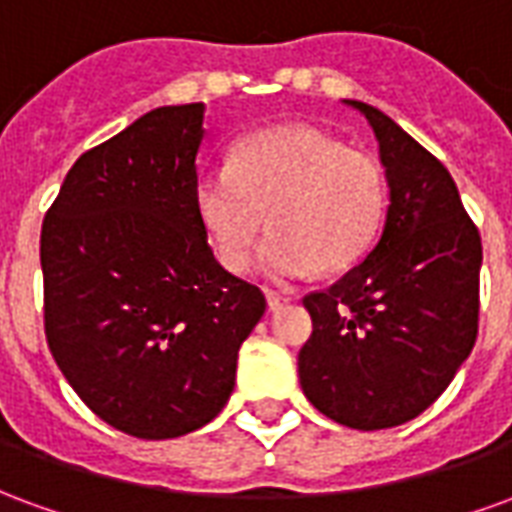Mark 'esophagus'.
Masks as SVG:
<instances>
[{
  "label": "esophagus",
  "instance_id": "esophagus-1",
  "mask_svg": "<svg viewBox=\"0 0 512 512\" xmlns=\"http://www.w3.org/2000/svg\"><path fill=\"white\" fill-rule=\"evenodd\" d=\"M266 299L271 310H279V307H282V304H288L293 296H290V293H282V290H266Z\"/></svg>",
  "mask_w": 512,
  "mask_h": 512
}]
</instances>
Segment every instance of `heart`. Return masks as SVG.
<instances>
[{
	"label": "heart",
	"instance_id": "heart-1",
	"mask_svg": "<svg viewBox=\"0 0 512 512\" xmlns=\"http://www.w3.org/2000/svg\"><path fill=\"white\" fill-rule=\"evenodd\" d=\"M202 230L230 271L252 266L296 279L318 266L340 274L359 266L384 233L389 175L381 158L307 126L263 128L233 147L230 164L194 180Z\"/></svg>",
	"mask_w": 512,
	"mask_h": 512
}]
</instances>
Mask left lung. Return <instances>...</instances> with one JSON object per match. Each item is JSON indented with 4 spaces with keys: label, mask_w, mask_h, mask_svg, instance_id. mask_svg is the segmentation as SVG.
<instances>
[{
    "label": "left lung",
    "mask_w": 512,
    "mask_h": 512,
    "mask_svg": "<svg viewBox=\"0 0 512 512\" xmlns=\"http://www.w3.org/2000/svg\"><path fill=\"white\" fill-rule=\"evenodd\" d=\"M389 175L376 249L326 290L304 296L312 334L299 381L321 414L381 430L422 414L472 354L480 318V230L447 167L362 101Z\"/></svg>",
    "instance_id": "8db88e82"
}]
</instances>
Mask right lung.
Masks as SVG:
<instances>
[{
	"label": "right lung",
	"instance_id": "1",
	"mask_svg": "<svg viewBox=\"0 0 512 512\" xmlns=\"http://www.w3.org/2000/svg\"><path fill=\"white\" fill-rule=\"evenodd\" d=\"M202 104L161 106L73 164L40 233L43 326L84 406L136 439L208 425L263 290L219 266L194 205Z\"/></svg>",
	"mask_w": 512,
	"mask_h": 512
}]
</instances>
